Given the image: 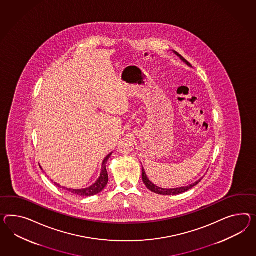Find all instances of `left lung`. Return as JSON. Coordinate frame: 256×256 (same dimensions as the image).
<instances>
[{"label": "left lung", "instance_id": "8db88e82", "mask_svg": "<svg viewBox=\"0 0 256 256\" xmlns=\"http://www.w3.org/2000/svg\"><path fill=\"white\" fill-rule=\"evenodd\" d=\"M174 52L176 54L178 58H180V59L183 61L184 63H186L188 66H191L190 63H188L186 59L184 58L181 54H179L176 52V51H174ZM142 179H143V182H144V184H146V186L148 190H150V191H152V192L157 193V194H160V195H168V196H170V195L182 194L184 192L190 190V188H192L193 186H195L196 184L200 183L202 178L200 179V180H198L197 182H195V183H193L192 184H190V186H181V188H176L167 190V188H160V186H158L156 184H154L152 183L150 180L146 176V172H144V167H142Z\"/></svg>", "mask_w": 256, "mask_h": 256}]
</instances>
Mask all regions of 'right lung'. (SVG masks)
<instances>
[{
  "label": "right lung",
  "instance_id": "right-lung-1",
  "mask_svg": "<svg viewBox=\"0 0 256 256\" xmlns=\"http://www.w3.org/2000/svg\"><path fill=\"white\" fill-rule=\"evenodd\" d=\"M112 153H110L106 157L104 158L103 162H102V168H101V172H100V176L98 179L96 180V182L92 184L91 186L86 188H82V190H73V188H66L65 186H62L63 188L72 192L74 195L77 196H80V197H90V196H94L96 194H98L99 192H101L102 190H104L106 186V184L108 182V172H106V164L108 162V158L112 156ZM42 168V166H40ZM58 188H61V186L58 183H54Z\"/></svg>",
  "mask_w": 256,
  "mask_h": 256
}]
</instances>
